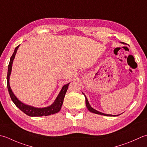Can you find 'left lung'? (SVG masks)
Returning a JSON list of instances; mask_svg holds the SVG:
<instances>
[{
  "label": "left lung",
  "instance_id": "obj_1",
  "mask_svg": "<svg viewBox=\"0 0 147 147\" xmlns=\"http://www.w3.org/2000/svg\"><path fill=\"white\" fill-rule=\"evenodd\" d=\"M83 94L84 95L85 97V103H86V106H87V108L89 111L92 112V113H96V114H99V115H105V116H110V117H111V116H117V115H112L105 114V113H101V112H100V111H97L96 110H95V109H94L93 108H92L91 106L90 105V104H89V102L88 101V99L87 98V97L85 96V95L84 94Z\"/></svg>",
  "mask_w": 147,
  "mask_h": 147
}]
</instances>
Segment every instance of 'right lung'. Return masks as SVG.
Masks as SVG:
<instances>
[{"label": "right lung", "instance_id": "obj_1", "mask_svg": "<svg viewBox=\"0 0 147 147\" xmlns=\"http://www.w3.org/2000/svg\"><path fill=\"white\" fill-rule=\"evenodd\" d=\"M19 46L20 45H18V47H16L15 49H14V53H13L12 56L11 57L9 64L8 65L7 75V86L8 91H9V93L11 100H13V102L14 103V105H15L20 110L22 111L26 115H27L30 116V117L48 116V115H50L58 113V112L60 110V109H61L63 102H64V99L65 93L66 92H67L68 86L69 85L70 83H69L63 86V87L62 88V90H60L59 94L58 95V96L57 97L56 99L55 100L54 102L52 105L48 106V107L40 108H35L29 105H25L20 101V100H19L18 98L14 96V94H13L9 85V76L11 73V69H12V64L13 62V60L14 59V57H15V55L16 53V51H17V50H18Z\"/></svg>", "mask_w": 147, "mask_h": 147}]
</instances>
